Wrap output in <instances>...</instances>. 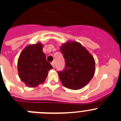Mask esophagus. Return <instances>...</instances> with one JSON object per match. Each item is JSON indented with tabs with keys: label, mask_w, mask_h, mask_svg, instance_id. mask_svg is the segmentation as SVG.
Instances as JSON below:
<instances>
[{
	"label": "esophagus",
	"mask_w": 121,
	"mask_h": 121,
	"mask_svg": "<svg viewBox=\"0 0 121 121\" xmlns=\"http://www.w3.org/2000/svg\"><path fill=\"white\" fill-rule=\"evenodd\" d=\"M51 65H52V67H54V68H55V62H54V61L52 62V63H51Z\"/></svg>",
	"instance_id": "34e87169"
}]
</instances>
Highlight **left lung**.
Instances as JSON below:
<instances>
[{
    "label": "left lung",
    "instance_id": "8db88e82",
    "mask_svg": "<svg viewBox=\"0 0 121 121\" xmlns=\"http://www.w3.org/2000/svg\"><path fill=\"white\" fill-rule=\"evenodd\" d=\"M66 67L58 72L62 84L69 89L78 90L90 82L94 75L95 60L90 52L76 41L69 40L60 47Z\"/></svg>",
    "mask_w": 121,
    "mask_h": 121
}]
</instances>
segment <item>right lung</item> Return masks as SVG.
Wrapping results in <instances>:
<instances>
[{
	"instance_id": "obj_1",
	"label": "right lung",
	"mask_w": 121,
	"mask_h": 121,
	"mask_svg": "<svg viewBox=\"0 0 121 121\" xmlns=\"http://www.w3.org/2000/svg\"><path fill=\"white\" fill-rule=\"evenodd\" d=\"M42 48L43 44L40 42L27 45L18 59V76L28 87H36L43 83L48 71L53 69L47 61Z\"/></svg>"
}]
</instances>
